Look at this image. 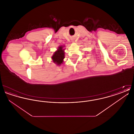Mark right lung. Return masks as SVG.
Listing matches in <instances>:
<instances>
[{"label":"right lung","mask_w":134,"mask_h":134,"mask_svg":"<svg viewBox=\"0 0 134 134\" xmlns=\"http://www.w3.org/2000/svg\"><path fill=\"white\" fill-rule=\"evenodd\" d=\"M63 47L60 46L59 47V49H58V50L56 51L53 56H52V59L53 60V62L54 63H56V64L58 65H60L63 62V59L64 57V49H63Z\"/></svg>","instance_id":"add662e5"}]
</instances>
